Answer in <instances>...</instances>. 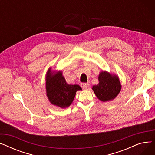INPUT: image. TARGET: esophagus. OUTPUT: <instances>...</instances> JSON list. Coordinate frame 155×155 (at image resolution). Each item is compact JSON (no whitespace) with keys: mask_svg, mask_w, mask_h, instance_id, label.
Returning <instances> with one entry per match:
<instances>
[{"mask_svg":"<svg viewBox=\"0 0 155 155\" xmlns=\"http://www.w3.org/2000/svg\"><path fill=\"white\" fill-rule=\"evenodd\" d=\"M89 84H88V83H82V84H81V87H82V88H84V89H87L88 87H89Z\"/></svg>","mask_w":155,"mask_h":155,"instance_id":"obj_1","label":"esophagus"}]
</instances>
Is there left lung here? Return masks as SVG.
<instances>
[{
    "label": "left lung",
    "instance_id": "8db88e82",
    "mask_svg": "<svg viewBox=\"0 0 155 155\" xmlns=\"http://www.w3.org/2000/svg\"><path fill=\"white\" fill-rule=\"evenodd\" d=\"M99 84L92 87V90L100 101L107 102L114 99L121 90L119 77L107 71L100 72Z\"/></svg>",
    "mask_w": 155,
    "mask_h": 155
}]
</instances>
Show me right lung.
<instances>
[{
    "instance_id": "add662e5",
    "label": "right lung",
    "mask_w": 155,
    "mask_h": 155,
    "mask_svg": "<svg viewBox=\"0 0 155 155\" xmlns=\"http://www.w3.org/2000/svg\"><path fill=\"white\" fill-rule=\"evenodd\" d=\"M46 92L50 102L61 109L68 107L74 99L76 92L82 89L78 85L68 84L62 71L50 68L46 75Z\"/></svg>"
}]
</instances>
